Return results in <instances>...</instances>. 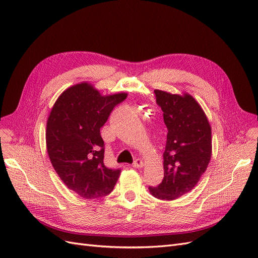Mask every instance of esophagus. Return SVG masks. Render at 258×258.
Instances as JSON below:
<instances>
[{
  "label": "esophagus",
  "mask_w": 258,
  "mask_h": 258,
  "mask_svg": "<svg viewBox=\"0 0 258 258\" xmlns=\"http://www.w3.org/2000/svg\"><path fill=\"white\" fill-rule=\"evenodd\" d=\"M132 166H134L135 168H143V166H144V162L140 159V158H137L135 161H134V163H132Z\"/></svg>",
  "instance_id": "esophagus-1"
}]
</instances>
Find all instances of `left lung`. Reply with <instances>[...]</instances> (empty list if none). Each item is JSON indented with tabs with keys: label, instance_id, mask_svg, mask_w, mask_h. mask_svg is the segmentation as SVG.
<instances>
[{
	"label": "left lung",
	"instance_id": "left-lung-1",
	"mask_svg": "<svg viewBox=\"0 0 258 258\" xmlns=\"http://www.w3.org/2000/svg\"><path fill=\"white\" fill-rule=\"evenodd\" d=\"M156 102L168 129L163 152L162 182L150 186L161 200H174L190 191L205 173L212 153L211 127L198 102L189 95L178 96L156 89Z\"/></svg>",
	"mask_w": 258,
	"mask_h": 258
}]
</instances>
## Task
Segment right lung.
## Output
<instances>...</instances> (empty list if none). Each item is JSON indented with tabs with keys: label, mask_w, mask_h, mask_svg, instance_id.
<instances>
[{
	"label": "right lung",
	"mask_w": 258,
	"mask_h": 258,
	"mask_svg": "<svg viewBox=\"0 0 258 258\" xmlns=\"http://www.w3.org/2000/svg\"><path fill=\"white\" fill-rule=\"evenodd\" d=\"M127 93L103 97L87 83L67 89L47 120L46 144L53 169L68 186L85 199L110 194L120 169L104 165L105 145L100 129Z\"/></svg>",
	"instance_id": "add662e5"
}]
</instances>
